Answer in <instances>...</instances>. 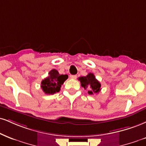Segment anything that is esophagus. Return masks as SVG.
<instances>
[{"label": "esophagus", "instance_id": "esophagus-1", "mask_svg": "<svg viewBox=\"0 0 146 146\" xmlns=\"http://www.w3.org/2000/svg\"><path fill=\"white\" fill-rule=\"evenodd\" d=\"M77 75H70V78H71V79H74V80H75V79L77 78Z\"/></svg>", "mask_w": 146, "mask_h": 146}]
</instances>
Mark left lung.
Segmentation results:
<instances>
[{"mask_svg": "<svg viewBox=\"0 0 146 146\" xmlns=\"http://www.w3.org/2000/svg\"><path fill=\"white\" fill-rule=\"evenodd\" d=\"M78 80L80 81L81 86L85 90H88L89 94L99 93L101 90V84L95 78L94 75L92 73H88L86 76L80 77Z\"/></svg>", "mask_w": 146, "mask_h": 146, "instance_id": "8db88e82", "label": "left lung"}]
</instances>
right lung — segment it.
<instances>
[{"mask_svg": "<svg viewBox=\"0 0 146 146\" xmlns=\"http://www.w3.org/2000/svg\"><path fill=\"white\" fill-rule=\"evenodd\" d=\"M67 75H60L57 70L52 69L49 75L41 82V88L45 94H53L60 90V87L67 80Z\"/></svg>", "mask_w": 146, "mask_h": 146, "instance_id": "add662e5", "label": "right lung"}]
</instances>
